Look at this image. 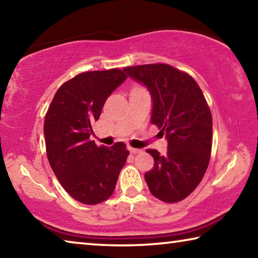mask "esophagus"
<instances>
[{
  "mask_svg": "<svg viewBox=\"0 0 258 258\" xmlns=\"http://www.w3.org/2000/svg\"><path fill=\"white\" fill-rule=\"evenodd\" d=\"M127 149L130 150L131 154H133V155H135V154H140V152H142V150H141V149H137V148H132V147H128Z\"/></svg>",
  "mask_w": 258,
  "mask_h": 258,
  "instance_id": "1",
  "label": "esophagus"
}]
</instances>
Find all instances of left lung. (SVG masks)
Instances as JSON below:
<instances>
[{
  "instance_id": "obj_1",
  "label": "left lung",
  "mask_w": 258,
  "mask_h": 258,
  "mask_svg": "<svg viewBox=\"0 0 258 258\" xmlns=\"http://www.w3.org/2000/svg\"><path fill=\"white\" fill-rule=\"evenodd\" d=\"M123 71L150 92V121L167 140L164 156L147 150L155 160L145 174L147 184L161 202H181L198 186L211 159L213 119L206 99L194 78L168 64H142Z\"/></svg>"
}]
</instances>
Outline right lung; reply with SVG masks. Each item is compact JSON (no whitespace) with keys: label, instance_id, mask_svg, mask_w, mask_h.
<instances>
[{"label":"right lung","instance_id":"add662e5","mask_svg":"<svg viewBox=\"0 0 258 258\" xmlns=\"http://www.w3.org/2000/svg\"><path fill=\"white\" fill-rule=\"evenodd\" d=\"M127 78L120 69L78 74L56 91L44 120L46 155L60 184L85 205L107 200L115 190L128 150L123 142L98 147L91 124Z\"/></svg>","mask_w":258,"mask_h":258}]
</instances>
